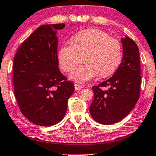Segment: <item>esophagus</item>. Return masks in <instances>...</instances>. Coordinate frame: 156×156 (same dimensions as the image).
I'll list each match as a JSON object with an SVG mask.
<instances>
[{
  "mask_svg": "<svg viewBox=\"0 0 156 156\" xmlns=\"http://www.w3.org/2000/svg\"><path fill=\"white\" fill-rule=\"evenodd\" d=\"M74 86H75L76 90H81L82 89H83V87H84V86H83V85L76 84V83L74 84Z\"/></svg>",
  "mask_w": 156,
  "mask_h": 156,
  "instance_id": "34e87169",
  "label": "esophagus"
}]
</instances>
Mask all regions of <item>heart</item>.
Returning <instances> with one entry per match:
<instances>
[{
	"mask_svg": "<svg viewBox=\"0 0 156 156\" xmlns=\"http://www.w3.org/2000/svg\"><path fill=\"white\" fill-rule=\"evenodd\" d=\"M72 43H64L58 52L62 69L66 72L73 71L83 56L85 63L75 69L70 78L83 83L99 74L107 77L115 71L122 58L121 44L110 38L105 32L97 29H87L76 34Z\"/></svg>",
	"mask_w": 156,
	"mask_h": 156,
	"instance_id": "1",
	"label": "heart"
}]
</instances>
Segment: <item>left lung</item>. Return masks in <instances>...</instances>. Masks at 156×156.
Segmentation results:
<instances>
[{"mask_svg": "<svg viewBox=\"0 0 156 156\" xmlns=\"http://www.w3.org/2000/svg\"><path fill=\"white\" fill-rule=\"evenodd\" d=\"M123 57L112 77L93 86L94 99L90 107L95 121L111 125L120 121L129 114L140 96L141 66L136 44L125 36L121 38ZM108 87V90H103Z\"/></svg>", "mask_w": 156, "mask_h": 156, "instance_id": "8db88e82", "label": "left lung"}]
</instances>
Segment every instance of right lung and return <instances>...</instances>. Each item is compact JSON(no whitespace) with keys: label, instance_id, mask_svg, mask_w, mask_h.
<instances>
[{"label":"right lung","instance_id":"right-lung-1","mask_svg":"<svg viewBox=\"0 0 156 156\" xmlns=\"http://www.w3.org/2000/svg\"><path fill=\"white\" fill-rule=\"evenodd\" d=\"M64 24L39 27L14 57L13 85L21 112L34 124L52 126L62 120L74 85L59 71L58 30Z\"/></svg>","mask_w":156,"mask_h":156}]
</instances>
